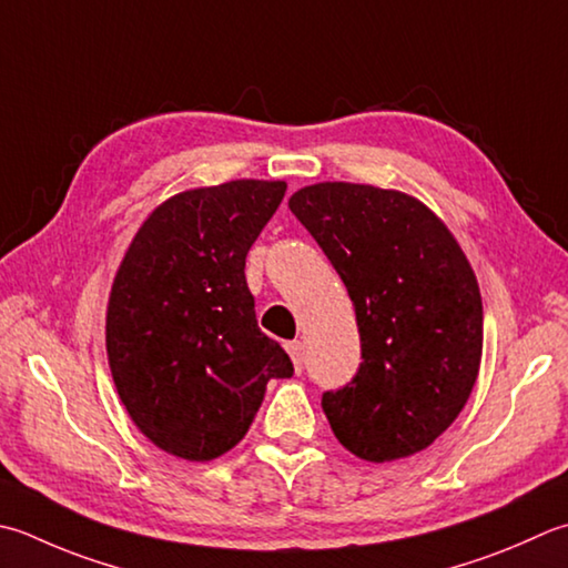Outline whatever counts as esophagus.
Here are the masks:
<instances>
[{"mask_svg": "<svg viewBox=\"0 0 568 568\" xmlns=\"http://www.w3.org/2000/svg\"><path fill=\"white\" fill-rule=\"evenodd\" d=\"M285 349H287V354H291V359H293V364H295V369H297V372L303 369V357H305V352H303V342H297V339H293V342H285Z\"/></svg>", "mask_w": 568, "mask_h": 568, "instance_id": "34e87169", "label": "esophagus"}]
</instances>
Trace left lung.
I'll return each mask as SVG.
<instances>
[{
	"mask_svg": "<svg viewBox=\"0 0 568 568\" xmlns=\"http://www.w3.org/2000/svg\"><path fill=\"white\" fill-rule=\"evenodd\" d=\"M287 206L357 313L359 372L322 396L332 433L366 463L428 448L458 418L483 359L480 285L460 243L398 189L320 182Z\"/></svg>",
	"mask_w": 568,
	"mask_h": 568,
	"instance_id": "obj_1",
	"label": "left lung"
}]
</instances>
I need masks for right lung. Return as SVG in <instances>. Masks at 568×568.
I'll return each mask as SVG.
<instances>
[{"label": "right lung", "mask_w": 568, "mask_h": 568, "mask_svg": "<svg viewBox=\"0 0 568 568\" xmlns=\"http://www.w3.org/2000/svg\"><path fill=\"white\" fill-rule=\"evenodd\" d=\"M285 189H186L142 221L120 261L105 315L110 374L142 436L182 460L229 453L268 382L293 376L285 349L258 329L243 273Z\"/></svg>", "instance_id": "1"}]
</instances>
